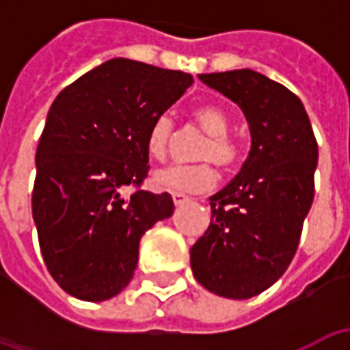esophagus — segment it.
Wrapping results in <instances>:
<instances>
[{"instance_id": "esophagus-1", "label": "esophagus", "mask_w": 350, "mask_h": 350, "mask_svg": "<svg viewBox=\"0 0 350 350\" xmlns=\"http://www.w3.org/2000/svg\"><path fill=\"white\" fill-rule=\"evenodd\" d=\"M172 200H174L176 206H182V204H185L189 198L185 197V195H182V193H172Z\"/></svg>"}]
</instances>
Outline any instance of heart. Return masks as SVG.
Instances as JSON below:
<instances>
[{
    "instance_id": "obj_1",
    "label": "heart",
    "mask_w": 350,
    "mask_h": 350,
    "mask_svg": "<svg viewBox=\"0 0 350 350\" xmlns=\"http://www.w3.org/2000/svg\"><path fill=\"white\" fill-rule=\"evenodd\" d=\"M193 120L206 138L197 150L195 165H168L153 172L155 187L176 193H200L208 191L215 183V170L212 163L221 170H232L242 163L243 150L238 140L228 135L230 122L227 112L217 105H200L193 110ZM174 135V123L168 116H157L146 135V152L152 159H165L168 146ZM211 163H208L207 161Z\"/></svg>"
}]
</instances>
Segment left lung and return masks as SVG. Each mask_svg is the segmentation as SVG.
<instances>
[{
	"label": "left lung",
	"instance_id": "left-lung-1",
	"mask_svg": "<svg viewBox=\"0 0 350 350\" xmlns=\"http://www.w3.org/2000/svg\"><path fill=\"white\" fill-rule=\"evenodd\" d=\"M200 80L240 105L251 152L240 174L210 198L212 223L191 247V268L210 293L245 300L293 262L315 197L319 146L301 100L283 84L251 69Z\"/></svg>",
	"mask_w": 350,
	"mask_h": 350
}]
</instances>
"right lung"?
<instances>
[{"label":"right lung","mask_w":350,"mask_h":350,"mask_svg":"<svg viewBox=\"0 0 350 350\" xmlns=\"http://www.w3.org/2000/svg\"><path fill=\"white\" fill-rule=\"evenodd\" d=\"M193 84L191 75L116 57L59 93L37 146L31 210L42 258L75 298L122 293L140 238L174 212L168 193L140 189L150 165L146 135ZM131 185L133 195L123 198Z\"/></svg>","instance_id":"1"}]
</instances>
